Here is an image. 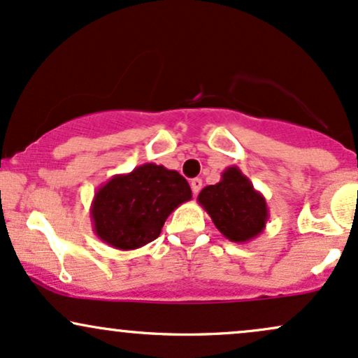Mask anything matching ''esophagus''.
I'll list each match as a JSON object with an SVG mask.
<instances>
[{"instance_id": "1", "label": "esophagus", "mask_w": 358, "mask_h": 358, "mask_svg": "<svg viewBox=\"0 0 358 358\" xmlns=\"http://www.w3.org/2000/svg\"><path fill=\"white\" fill-rule=\"evenodd\" d=\"M201 187H203V180H201L199 178H196V179H192L191 180V189H192V194H197V192L201 191Z\"/></svg>"}]
</instances>
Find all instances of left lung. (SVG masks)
Returning <instances> with one entry per match:
<instances>
[{
    "label": "left lung",
    "instance_id": "8db88e82",
    "mask_svg": "<svg viewBox=\"0 0 358 358\" xmlns=\"http://www.w3.org/2000/svg\"><path fill=\"white\" fill-rule=\"evenodd\" d=\"M197 203L211 216L217 229L233 243H250L266 228L270 211L264 196L238 166L226 167L221 180L206 186Z\"/></svg>",
    "mask_w": 358,
    "mask_h": 358
}]
</instances>
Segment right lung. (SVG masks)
I'll return each instance as SVG.
<instances>
[{
  "label": "right lung",
  "mask_w": 358,
  "mask_h": 358,
  "mask_svg": "<svg viewBox=\"0 0 358 358\" xmlns=\"http://www.w3.org/2000/svg\"><path fill=\"white\" fill-rule=\"evenodd\" d=\"M192 197L178 171L147 162L96 189L90 217L96 238L120 251L138 250L161 234L169 214Z\"/></svg>",
  "instance_id": "obj_1"
}]
</instances>
